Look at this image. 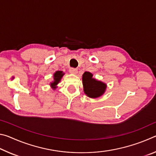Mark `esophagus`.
Segmentation results:
<instances>
[{"instance_id":"1","label":"esophagus","mask_w":156,"mask_h":156,"mask_svg":"<svg viewBox=\"0 0 156 156\" xmlns=\"http://www.w3.org/2000/svg\"><path fill=\"white\" fill-rule=\"evenodd\" d=\"M69 72L73 73V74H76V73H78V70L77 69H75V68H69Z\"/></svg>"}]
</instances>
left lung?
<instances>
[{
  "label": "left lung",
  "instance_id": "obj_1",
  "mask_svg": "<svg viewBox=\"0 0 156 156\" xmlns=\"http://www.w3.org/2000/svg\"><path fill=\"white\" fill-rule=\"evenodd\" d=\"M92 73L85 72L83 75V83L84 91L89 97L97 98L104 94L106 89V84L100 81H98L92 78Z\"/></svg>",
  "mask_w": 156,
  "mask_h": 156
}]
</instances>
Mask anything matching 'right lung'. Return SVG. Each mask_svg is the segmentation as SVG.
Returning a JSON list of instances; mask_svg holds the SVG:
<instances>
[{"label": "right lung", "instance_id": "obj_1", "mask_svg": "<svg viewBox=\"0 0 156 156\" xmlns=\"http://www.w3.org/2000/svg\"><path fill=\"white\" fill-rule=\"evenodd\" d=\"M63 75H64V73H62V72H61V71H58V72H56L54 73V83H52L51 84V85L53 87V89L56 88L55 87V86H56V84L58 83V82L60 80V79H61Z\"/></svg>", "mask_w": 156, "mask_h": 156}]
</instances>
